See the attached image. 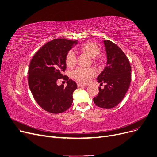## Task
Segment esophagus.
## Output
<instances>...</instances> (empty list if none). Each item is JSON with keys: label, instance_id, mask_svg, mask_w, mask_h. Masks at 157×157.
I'll return each mask as SVG.
<instances>
[{"label": "esophagus", "instance_id": "obj_1", "mask_svg": "<svg viewBox=\"0 0 157 157\" xmlns=\"http://www.w3.org/2000/svg\"><path fill=\"white\" fill-rule=\"evenodd\" d=\"M86 86H87V85H86L81 84V83H78V88H81V87H86Z\"/></svg>", "mask_w": 157, "mask_h": 157}]
</instances>
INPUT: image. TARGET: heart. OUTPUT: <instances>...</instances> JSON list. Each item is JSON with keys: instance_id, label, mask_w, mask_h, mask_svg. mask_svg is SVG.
<instances>
[{"instance_id": "b5f03b06", "label": "heart", "mask_w": 157, "mask_h": 157, "mask_svg": "<svg viewBox=\"0 0 157 157\" xmlns=\"http://www.w3.org/2000/svg\"><path fill=\"white\" fill-rule=\"evenodd\" d=\"M81 49L90 56L96 57L99 55L101 49L94 43L89 42L81 46ZM65 62L69 67H73L76 63V55L74 51H69L65 57ZM72 77L81 83H86L96 75V71L92 67H78L72 72Z\"/></svg>"}]
</instances>
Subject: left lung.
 <instances>
[{
	"mask_svg": "<svg viewBox=\"0 0 157 157\" xmlns=\"http://www.w3.org/2000/svg\"><path fill=\"white\" fill-rule=\"evenodd\" d=\"M107 64L97 77L98 83H105L98 88L99 92L94 102L99 108L111 109L124 98L131 81V67L128 59L121 49L109 40H104Z\"/></svg>",
	"mask_w": 157,
	"mask_h": 157,
	"instance_id": "8db88e82",
	"label": "left lung"
}]
</instances>
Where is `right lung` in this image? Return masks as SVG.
<instances>
[{"instance_id":"add662e5","label":"right lung","mask_w":157,"mask_h":157,"mask_svg":"<svg viewBox=\"0 0 157 157\" xmlns=\"http://www.w3.org/2000/svg\"><path fill=\"white\" fill-rule=\"evenodd\" d=\"M78 40L53 39L41 47L31 60L28 77L30 90L39 106L49 113H63L72 104V94L78 86L63 75V72L66 69V55ZM61 78L67 81L65 87L57 85Z\"/></svg>"}]
</instances>
